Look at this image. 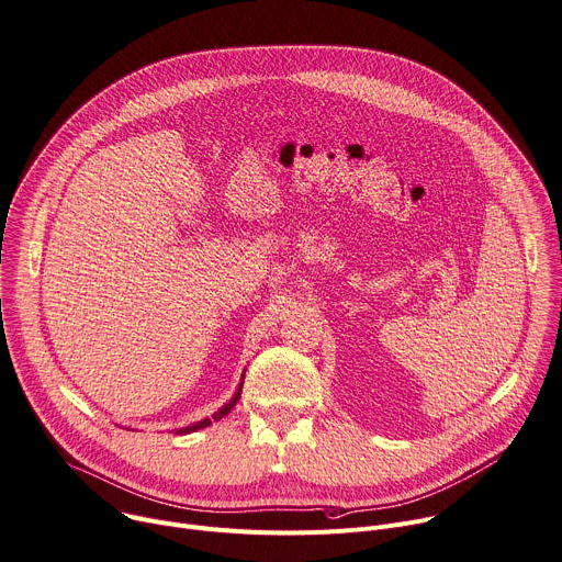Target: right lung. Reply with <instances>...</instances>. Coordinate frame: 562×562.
<instances>
[{"mask_svg": "<svg viewBox=\"0 0 562 562\" xmlns=\"http://www.w3.org/2000/svg\"><path fill=\"white\" fill-rule=\"evenodd\" d=\"M243 380H245V372H243V378H240V384H238V389H236V393L232 395V400L227 402V404H223L212 417H205V419H201V422H194V424H190V426H184V428H176V432H180V435H184V432H194V430H201V428H205V426H210L212 422H218L221 417H225L234 406H236V402L240 400V391H243Z\"/></svg>", "mask_w": 562, "mask_h": 562, "instance_id": "1", "label": "right lung"}]
</instances>
